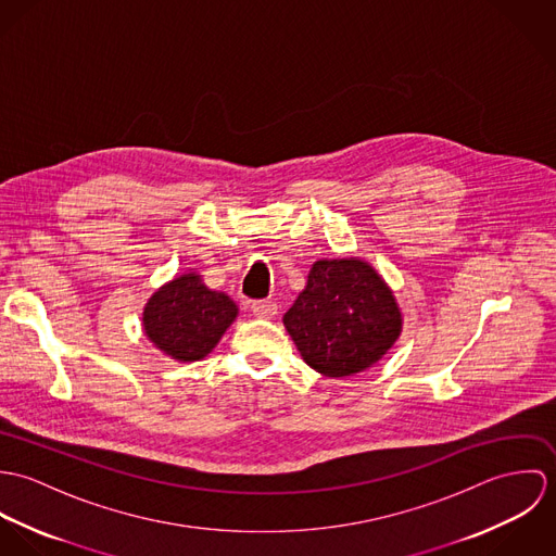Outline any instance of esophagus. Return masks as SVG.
Masks as SVG:
<instances>
[{
	"label": "esophagus",
	"instance_id": "esophagus-1",
	"mask_svg": "<svg viewBox=\"0 0 556 556\" xmlns=\"http://www.w3.org/2000/svg\"><path fill=\"white\" fill-rule=\"evenodd\" d=\"M250 308H252V315L258 318H271L278 313V306L271 300H254Z\"/></svg>",
	"mask_w": 556,
	"mask_h": 556
}]
</instances>
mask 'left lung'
Listing matches in <instances>:
<instances>
[{
	"instance_id": "left-lung-1",
	"label": "left lung",
	"mask_w": 556,
	"mask_h": 556,
	"mask_svg": "<svg viewBox=\"0 0 556 556\" xmlns=\"http://www.w3.org/2000/svg\"><path fill=\"white\" fill-rule=\"evenodd\" d=\"M400 313L381 276L359 258L317 261L285 315L304 362L325 377L377 364L400 336Z\"/></svg>"
}]
</instances>
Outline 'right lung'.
I'll use <instances>...</instances> for the list:
<instances>
[{
  "instance_id": "1",
  "label": "right lung",
  "mask_w": 556,
  "mask_h": 556,
  "mask_svg": "<svg viewBox=\"0 0 556 556\" xmlns=\"http://www.w3.org/2000/svg\"><path fill=\"white\" fill-rule=\"evenodd\" d=\"M238 315L236 304L210 291L197 274H186L164 285L146 306L148 338L179 362L205 357Z\"/></svg>"
}]
</instances>
